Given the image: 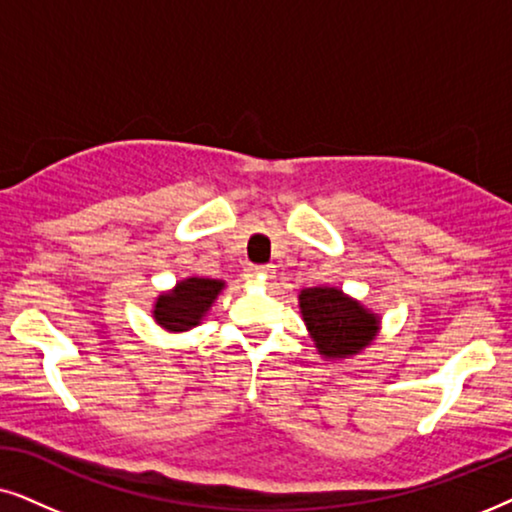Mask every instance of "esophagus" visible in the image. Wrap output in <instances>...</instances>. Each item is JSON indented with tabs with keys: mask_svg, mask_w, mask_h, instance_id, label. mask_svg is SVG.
I'll return each instance as SVG.
<instances>
[{
	"mask_svg": "<svg viewBox=\"0 0 512 512\" xmlns=\"http://www.w3.org/2000/svg\"><path fill=\"white\" fill-rule=\"evenodd\" d=\"M255 274H257V278H260V281L264 283V281H269L271 274H274V269H271V267H257Z\"/></svg>",
	"mask_w": 512,
	"mask_h": 512,
	"instance_id": "1",
	"label": "esophagus"
}]
</instances>
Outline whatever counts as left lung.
<instances>
[{
	"label": "left lung",
	"mask_w": 512,
	"mask_h": 512,
	"mask_svg": "<svg viewBox=\"0 0 512 512\" xmlns=\"http://www.w3.org/2000/svg\"><path fill=\"white\" fill-rule=\"evenodd\" d=\"M299 309L316 349L325 358H349L377 337L379 318L337 288H306Z\"/></svg>",
	"instance_id": "obj_1"
}]
</instances>
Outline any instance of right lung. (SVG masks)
I'll use <instances>...</instances> for the list:
<instances>
[{
    "label": "right lung",
    "instance_id": "1",
    "mask_svg": "<svg viewBox=\"0 0 512 512\" xmlns=\"http://www.w3.org/2000/svg\"><path fill=\"white\" fill-rule=\"evenodd\" d=\"M224 288L217 278H185L170 292H163L154 304V320L168 332L192 330L206 316Z\"/></svg>",
    "mask_w": 512,
    "mask_h": 512
}]
</instances>
